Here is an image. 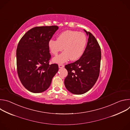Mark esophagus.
<instances>
[{"instance_id":"1","label":"esophagus","mask_w":130,"mask_h":130,"mask_svg":"<svg viewBox=\"0 0 130 130\" xmlns=\"http://www.w3.org/2000/svg\"><path fill=\"white\" fill-rule=\"evenodd\" d=\"M64 67V65L63 64H59V67L60 68H63V67Z\"/></svg>"}]
</instances>
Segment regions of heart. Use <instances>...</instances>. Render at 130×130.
I'll return each instance as SVG.
<instances>
[{
  "instance_id": "1",
  "label": "heart",
  "mask_w": 130,
  "mask_h": 130,
  "mask_svg": "<svg viewBox=\"0 0 130 130\" xmlns=\"http://www.w3.org/2000/svg\"><path fill=\"white\" fill-rule=\"evenodd\" d=\"M87 42L86 36L84 33L76 31L67 30L62 33L57 40H51L49 42V47L51 53L57 55L63 50V52L54 59L58 63L67 61H76L83 54Z\"/></svg>"
}]
</instances>
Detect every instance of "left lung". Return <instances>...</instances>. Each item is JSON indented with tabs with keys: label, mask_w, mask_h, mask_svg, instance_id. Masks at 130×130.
I'll return each instance as SVG.
<instances>
[{
	"label": "left lung",
	"mask_w": 130,
	"mask_h": 130,
	"mask_svg": "<svg viewBox=\"0 0 130 130\" xmlns=\"http://www.w3.org/2000/svg\"><path fill=\"white\" fill-rule=\"evenodd\" d=\"M89 36L86 47L81 57L65 66L68 75L64 80L67 89L76 95L83 94L96 83L100 73L101 48L95 36L85 30Z\"/></svg>",
	"instance_id": "obj_1"
}]
</instances>
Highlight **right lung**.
<instances>
[{
	"label": "right lung",
	"instance_id": "1",
	"mask_svg": "<svg viewBox=\"0 0 130 130\" xmlns=\"http://www.w3.org/2000/svg\"><path fill=\"white\" fill-rule=\"evenodd\" d=\"M58 29L57 26L34 27L24 35L18 44V76L23 86L33 93L47 90L59 70L57 64H49V41Z\"/></svg>",
	"mask_w": 130,
	"mask_h": 130
}]
</instances>
